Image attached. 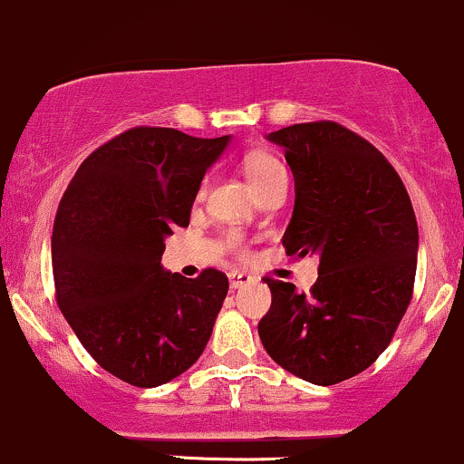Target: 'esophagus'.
<instances>
[{"label": "esophagus", "mask_w": 464, "mask_h": 464, "mask_svg": "<svg viewBox=\"0 0 464 464\" xmlns=\"http://www.w3.org/2000/svg\"><path fill=\"white\" fill-rule=\"evenodd\" d=\"M251 282H253L251 275H246V273H242V271H231V273H228V284H231L233 290L246 286V284H251Z\"/></svg>", "instance_id": "34e87169"}]
</instances>
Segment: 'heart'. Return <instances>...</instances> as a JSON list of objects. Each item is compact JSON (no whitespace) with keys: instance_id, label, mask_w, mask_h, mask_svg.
Masks as SVG:
<instances>
[{"instance_id":"1","label":"heart","mask_w":464,"mask_h":464,"mask_svg":"<svg viewBox=\"0 0 464 464\" xmlns=\"http://www.w3.org/2000/svg\"><path fill=\"white\" fill-rule=\"evenodd\" d=\"M242 165H244V174H246L248 180H251L253 189L257 191V196L262 191L271 189V187L277 185V182L288 180L286 167H284V162L275 154H271V151H264V150L251 151V154L244 156ZM227 242L231 248L242 246L240 236H236V233L228 236Z\"/></svg>"}]
</instances>
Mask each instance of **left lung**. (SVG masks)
<instances>
[{"label":"left lung","mask_w":464,"mask_h":464,"mask_svg":"<svg viewBox=\"0 0 464 464\" xmlns=\"http://www.w3.org/2000/svg\"><path fill=\"white\" fill-rule=\"evenodd\" d=\"M284 147L295 207L282 244L317 256L310 295L266 277L271 310L257 325L271 359L314 385H334L379 359L411 299L419 227L388 158L333 121L266 136Z\"/></svg>","instance_id":"8db88e82"}]
</instances>
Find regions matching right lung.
Wrapping results in <instances>:
<instances>
[{
	"label": "right lung",
	"mask_w": 464,
	"mask_h": 464,
	"mask_svg": "<svg viewBox=\"0 0 464 464\" xmlns=\"http://www.w3.org/2000/svg\"><path fill=\"white\" fill-rule=\"evenodd\" d=\"M231 136L193 139L134 127L81 162L53 227L57 304L92 359L136 388L189 370L228 290L207 268L187 279L160 266L165 237L189 227L196 193Z\"/></svg>",
	"instance_id": "right-lung-1"
}]
</instances>
